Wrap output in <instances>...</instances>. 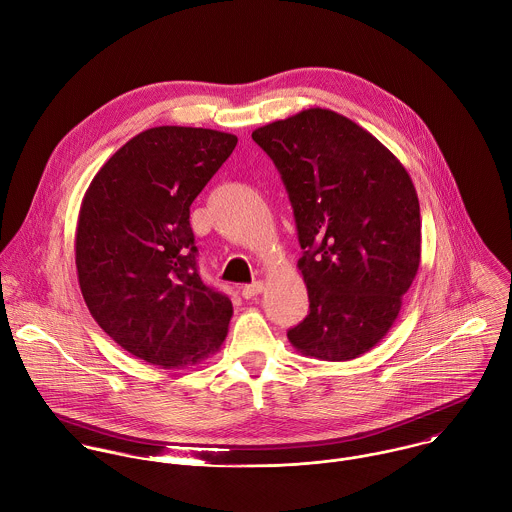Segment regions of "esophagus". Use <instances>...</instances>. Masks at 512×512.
I'll return each instance as SVG.
<instances>
[{"mask_svg": "<svg viewBox=\"0 0 512 512\" xmlns=\"http://www.w3.org/2000/svg\"><path fill=\"white\" fill-rule=\"evenodd\" d=\"M263 289H265L263 281H253L251 285H245L241 293H243V297H245V299H253V297H257L259 293H263Z\"/></svg>", "mask_w": 512, "mask_h": 512, "instance_id": "esophagus-1", "label": "esophagus"}]
</instances>
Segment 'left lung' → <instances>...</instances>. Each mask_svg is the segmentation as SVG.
I'll return each mask as SVG.
<instances>
[{"label":"left lung","instance_id":"obj_1","mask_svg":"<svg viewBox=\"0 0 512 512\" xmlns=\"http://www.w3.org/2000/svg\"><path fill=\"white\" fill-rule=\"evenodd\" d=\"M295 213L309 315L287 337L305 357L351 361L399 317L421 263V207L403 163L367 129L311 107L253 131Z\"/></svg>","mask_w":512,"mask_h":512}]
</instances>
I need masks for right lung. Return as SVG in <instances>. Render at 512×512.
Masks as SVG:
<instances>
[{"label": "right lung", "instance_id": "right-lung-1", "mask_svg": "<svg viewBox=\"0 0 512 512\" xmlns=\"http://www.w3.org/2000/svg\"><path fill=\"white\" fill-rule=\"evenodd\" d=\"M235 145L215 129L151 127L119 147L83 195L75 231L83 301L145 363L195 365L227 337L233 305L197 273L189 207Z\"/></svg>", "mask_w": 512, "mask_h": 512}]
</instances>
